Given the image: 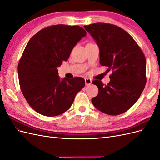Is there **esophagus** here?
<instances>
[{"mask_svg":"<svg viewBox=\"0 0 160 160\" xmlns=\"http://www.w3.org/2000/svg\"><path fill=\"white\" fill-rule=\"evenodd\" d=\"M85 85L86 86H89L91 84V79H88V78H85Z\"/></svg>","mask_w":160,"mask_h":160,"instance_id":"34e87169","label":"esophagus"}]
</instances>
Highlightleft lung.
I'll return each instance as SVG.
<instances>
[{
    "mask_svg": "<svg viewBox=\"0 0 160 160\" xmlns=\"http://www.w3.org/2000/svg\"><path fill=\"white\" fill-rule=\"evenodd\" d=\"M84 28L99 47L100 64L113 71L108 85L101 81H92L99 89L92 103L108 115L123 113L135 103L144 89L146 57L132 37L118 26L98 22Z\"/></svg>",
    "mask_w": 160,
    "mask_h": 160,
    "instance_id": "8db88e82",
    "label": "left lung"
}]
</instances>
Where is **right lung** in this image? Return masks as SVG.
Here are the masks:
<instances>
[{
    "label": "right lung",
    "instance_id": "obj_1",
    "mask_svg": "<svg viewBox=\"0 0 160 160\" xmlns=\"http://www.w3.org/2000/svg\"><path fill=\"white\" fill-rule=\"evenodd\" d=\"M86 35L79 26L57 25L43 28L28 42L18 65V80L24 97L37 113L48 117L63 113L83 88L82 77L61 80L57 67Z\"/></svg>",
    "mask_w": 160,
    "mask_h": 160
}]
</instances>
